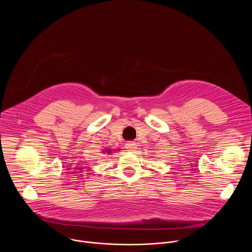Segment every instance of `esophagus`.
<instances>
[{
    "mask_svg": "<svg viewBox=\"0 0 252 252\" xmlns=\"http://www.w3.org/2000/svg\"><path fill=\"white\" fill-rule=\"evenodd\" d=\"M137 146H136V143L135 142H133V141H128L126 145V151L127 152H130V153H132V152H134L135 151V149H137L136 148Z\"/></svg>",
    "mask_w": 252,
    "mask_h": 252,
    "instance_id": "34e87169",
    "label": "esophagus"
}]
</instances>
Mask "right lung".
Returning a JSON list of instances; mask_svg holds the SVG:
<instances>
[{"label": "right lung", "mask_w": 252, "mask_h": 252, "mask_svg": "<svg viewBox=\"0 0 252 252\" xmlns=\"http://www.w3.org/2000/svg\"><path fill=\"white\" fill-rule=\"evenodd\" d=\"M103 153H107V154H111V153H112V150H110V149H105Z\"/></svg>", "instance_id": "right-lung-1"}]
</instances>
